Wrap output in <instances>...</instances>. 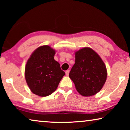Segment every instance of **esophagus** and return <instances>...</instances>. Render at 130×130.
Segmentation results:
<instances>
[{
  "mask_svg": "<svg viewBox=\"0 0 130 130\" xmlns=\"http://www.w3.org/2000/svg\"><path fill=\"white\" fill-rule=\"evenodd\" d=\"M69 72H70V70H66V76H69Z\"/></svg>",
  "mask_w": 130,
  "mask_h": 130,
  "instance_id": "1",
  "label": "esophagus"
}]
</instances>
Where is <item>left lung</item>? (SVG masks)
I'll return each mask as SVG.
<instances>
[{"instance_id": "1", "label": "left lung", "mask_w": 130, "mask_h": 130, "mask_svg": "<svg viewBox=\"0 0 130 130\" xmlns=\"http://www.w3.org/2000/svg\"><path fill=\"white\" fill-rule=\"evenodd\" d=\"M75 63L69 77L81 95L89 96L100 91L105 83L107 71L100 56L89 47L75 53Z\"/></svg>"}]
</instances>
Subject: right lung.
I'll return each instance as SVG.
<instances>
[{"label":"right lung","instance_id":"add662e5","mask_svg":"<svg viewBox=\"0 0 130 130\" xmlns=\"http://www.w3.org/2000/svg\"><path fill=\"white\" fill-rule=\"evenodd\" d=\"M56 51L48 45L38 47L28 60L25 69L26 82L33 93L47 96L57 88L65 73L54 60Z\"/></svg>","mask_w":130,"mask_h":130}]
</instances>
